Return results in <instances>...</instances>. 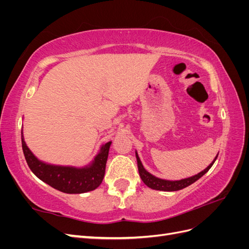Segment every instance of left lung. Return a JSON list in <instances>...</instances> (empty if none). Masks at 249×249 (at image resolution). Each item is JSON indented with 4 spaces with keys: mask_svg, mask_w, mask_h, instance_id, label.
<instances>
[{
    "mask_svg": "<svg viewBox=\"0 0 249 249\" xmlns=\"http://www.w3.org/2000/svg\"><path fill=\"white\" fill-rule=\"evenodd\" d=\"M218 154H219V153H218ZM218 154L215 157V159L212 161V163H211L206 169H203L202 171L197 173V175L192 176L190 178L178 179V180H169V179H163V178H157V177L153 176L152 173H149L144 167H143V165L140 161V158L138 156L137 150L135 152V155H136V159H137L139 176L142 179V182L144 183L147 187H149L150 189L159 190V191H178V190H180V189H184V188L195 183L198 178H200L203 175H205V173H207L211 167L213 166V164H214V162L216 161L217 157H218Z\"/></svg>",
    "mask_w": 249,
    "mask_h": 249,
    "instance_id": "obj_1",
    "label": "left lung"
}]
</instances>
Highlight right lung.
<instances>
[{
  "instance_id": "obj_1",
  "label": "right lung",
  "mask_w": 249,
  "mask_h": 249,
  "mask_svg": "<svg viewBox=\"0 0 249 249\" xmlns=\"http://www.w3.org/2000/svg\"><path fill=\"white\" fill-rule=\"evenodd\" d=\"M111 143L112 141H109L103 144L93 160L85 166H63L39 160L26 144L21 130L22 152L30 169L42 182L56 190L69 194L92 191L102 184Z\"/></svg>"
}]
</instances>
